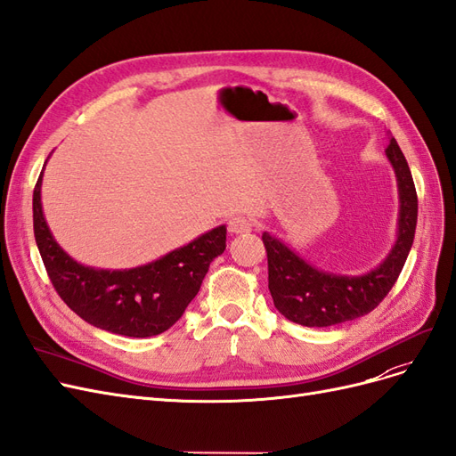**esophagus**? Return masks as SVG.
I'll return each instance as SVG.
<instances>
[{"instance_id": "34e87169", "label": "esophagus", "mask_w": 456, "mask_h": 456, "mask_svg": "<svg viewBox=\"0 0 456 456\" xmlns=\"http://www.w3.org/2000/svg\"><path fill=\"white\" fill-rule=\"evenodd\" d=\"M251 228H253V223H251V218H247V216H233L228 223L230 233H247V232H251Z\"/></svg>"}]
</instances>
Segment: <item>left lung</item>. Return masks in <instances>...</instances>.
<instances>
[{"mask_svg":"<svg viewBox=\"0 0 456 456\" xmlns=\"http://www.w3.org/2000/svg\"><path fill=\"white\" fill-rule=\"evenodd\" d=\"M386 158L394 167L399 191L397 240L375 270L362 275L317 270L278 238L268 232L262 233L268 255L270 295L273 306L289 322L306 327L352 322L375 310L397 281L415 240L419 200L407 159L394 136L386 148Z\"/></svg>","mask_w":456,"mask_h":456,"instance_id":"left-lung-1","label":"left lung"}]
</instances>
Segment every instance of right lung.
Here are the masks:
<instances>
[{
	"mask_svg": "<svg viewBox=\"0 0 456 456\" xmlns=\"http://www.w3.org/2000/svg\"><path fill=\"white\" fill-rule=\"evenodd\" d=\"M41 178L44 171L34 188V236L49 280L66 306L94 327L134 338L159 335L181 320L209 265L226 249V226L205 232L144 266H84L53 238L41 207Z\"/></svg>",
	"mask_w": 456,
	"mask_h": 456,
	"instance_id": "right-lung-1",
	"label": "right lung"
}]
</instances>
